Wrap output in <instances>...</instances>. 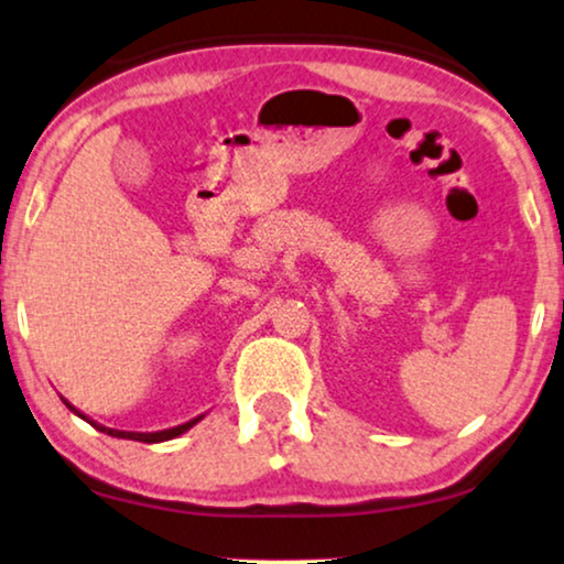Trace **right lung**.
Returning <instances> with one entry per match:
<instances>
[{"label": "right lung", "mask_w": 564, "mask_h": 564, "mask_svg": "<svg viewBox=\"0 0 564 564\" xmlns=\"http://www.w3.org/2000/svg\"><path fill=\"white\" fill-rule=\"evenodd\" d=\"M64 404H67V409L69 412H75L77 416H83L85 422H90V425L95 427V430H100V433H108L111 437H123V441H139V443H163V441H173V437H178V435H184L186 430H192L196 422L202 420L204 414H199V416H194V420H188V422H184V425H178V427H167V430H158V433H129V430H113V427H106V425H98V422L95 420H90V416L87 414H83L79 412L77 406H72L67 399H62Z\"/></svg>", "instance_id": "add662e5"}]
</instances>
